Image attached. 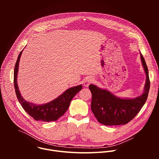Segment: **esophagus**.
<instances>
[{
  "label": "esophagus",
  "instance_id": "obj_1",
  "mask_svg": "<svg viewBox=\"0 0 159 159\" xmlns=\"http://www.w3.org/2000/svg\"><path fill=\"white\" fill-rule=\"evenodd\" d=\"M93 82H94V79L93 77H89V78L86 79V80L84 82V84L85 86L88 87L90 84H92Z\"/></svg>",
  "mask_w": 159,
  "mask_h": 159
}]
</instances>
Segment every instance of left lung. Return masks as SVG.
<instances>
[{
    "label": "left lung",
    "mask_w": 159,
    "mask_h": 159,
    "mask_svg": "<svg viewBox=\"0 0 159 159\" xmlns=\"http://www.w3.org/2000/svg\"><path fill=\"white\" fill-rule=\"evenodd\" d=\"M140 57L147 77L144 92L141 96L134 99H121L95 85L89 86L92 93L91 109L100 123L107 126L126 125L136 116L145 104L150 82L148 68L142 53Z\"/></svg>",
    "instance_id": "left-lung-1"
}]
</instances>
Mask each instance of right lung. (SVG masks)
Here are the masks:
<instances>
[{"mask_svg":"<svg viewBox=\"0 0 159 159\" xmlns=\"http://www.w3.org/2000/svg\"><path fill=\"white\" fill-rule=\"evenodd\" d=\"M22 50L20 52L15 65L14 71V85L17 99L21 106L28 115L35 120L44 122H50L57 120L63 116L70 106L73 98L82 89V85H79L68 89L66 90L52 101L42 105H37L29 102L23 99L20 95L17 84V76L20 57Z\"/></svg>","mask_w":159,"mask_h":159,"instance_id":"1","label":"right lung"}]
</instances>
